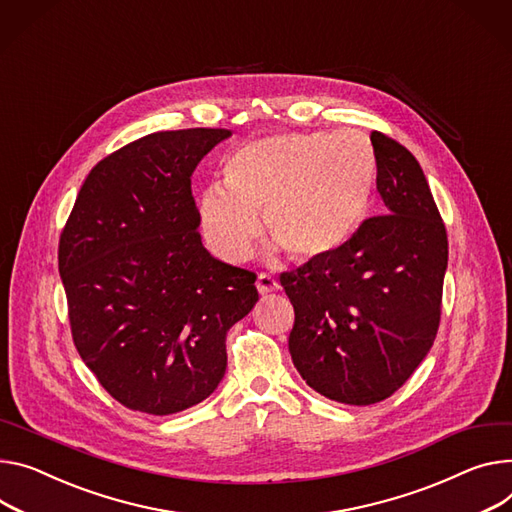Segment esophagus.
<instances>
[{"label": "esophagus", "mask_w": 512, "mask_h": 512, "mask_svg": "<svg viewBox=\"0 0 512 512\" xmlns=\"http://www.w3.org/2000/svg\"><path fill=\"white\" fill-rule=\"evenodd\" d=\"M256 287H258V293H260V295H266V293L277 291V289H279V283H277V279L270 277V274L260 272L258 279H256Z\"/></svg>", "instance_id": "34e87169"}]
</instances>
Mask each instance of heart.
<instances>
[{
  "instance_id": "b5f03b06",
  "label": "heart",
  "mask_w": 512,
  "mask_h": 512,
  "mask_svg": "<svg viewBox=\"0 0 512 512\" xmlns=\"http://www.w3.org/2000/svg\"><path fill=\"white\" fill-rule=\"evenodd\" d=\"M377 176L373 145L355 131L277 133L254 139L225 164V184L199 199L211 252L244 262L260 233L297 262L340 250L367 217Z\"/></svg>"
}]
</instances>
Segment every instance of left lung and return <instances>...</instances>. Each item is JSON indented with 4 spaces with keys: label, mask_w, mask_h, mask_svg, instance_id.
Returning a JSON list of instances; mask_svg holds the SVG:
<instances>
[{
    "label": "left lung",
    "mask_w": 512,
    "mask_h": 512,
    "mask_svg": "<svg viewBox=\"0 0 512 512\" xmlns=\"http://www.w3.org/2000/svg\"><path fill=\"white\" fill-rule=\"evenodd\" d=\"M383 213L334 254L283 272L295 309L293 365L309 387L350 406L396 393L441 324L447 229L416 157L371 133Z\"/></svg>",
    "instance_id": "left-lung-1"
}]
</instances>
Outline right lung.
I'll return each instance as SVG.
<instances>
[{
  "label": "right lung",
  "instance_id": "right-lung-1",
  "mask_svg": "<svg viewBox=\"0 0 512 512\" xmlns=\"http://www.w3.org/2000/svg\"><path fill=\"white\" fill-rule=\"evenodd\" d=\"M231 131L141 137L88 174L59 240L73 344L110 396L166 416L209 398L256 274L213 258L190 178Z\"/></svg>",
  "mask_w": 512,
  "mask_h": 512
}]
</instances>
